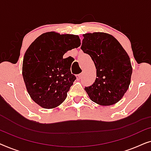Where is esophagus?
Masks as SVG:
<instances>
[{"label": "esophagus", "instance_id": "obj_1", "mask_svg": "<svg viewBox=\"0 0 151 151\" xmlns=\"http://www.w3.org/2000/svg\"><path fill=\"white\" fill-rule=\"evenodd\" d=\"M82 76V73H80V74H78V75L77 76V79H78V80H80V79H81Z\"/></svg>", "mask_w": 151, "mask_h": 151}]
</instances>
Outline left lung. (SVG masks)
I'll use <instances>...</instances> for the list:
<instances>
[{
    "label": "left lung",
    "mask_w": 151,
    "mask_h": 151,
    "mask_svg": "<svg viewBox=\"0 0 151 151\" xmlns=\"http://www.w3.org/2000/svg\"><path fill=\"white\" fill-rule=\"evenodd\" d=\"M81 49L91 57L96 79L84 89L93 102L102 106L114 104L129 88L132 67L127 53L110 34L102 32L83 35Z\"/></svg>",
    "instance_id": "1"
}]
</instances>
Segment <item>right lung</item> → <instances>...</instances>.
Masks as SVG:
<instances>
[{
    "instance_id": "obj_1",
    "label": "right lung",
    "mask_w": 151,
    "mask_h": 151,
    "mask_svg": "<svg viewBox=\"0 0 151 151\" xmlns=\"http://www.w3.org/2000/svg\"><path fill=\"white\" fill-rule=\"evenodd\" d=\"M80 44L78 36L51 32L40 35L27 49L22 77L31 98L40 106L53 109L65 101L76 77L63 55Z\"/></svg>"
}]
</instances>
